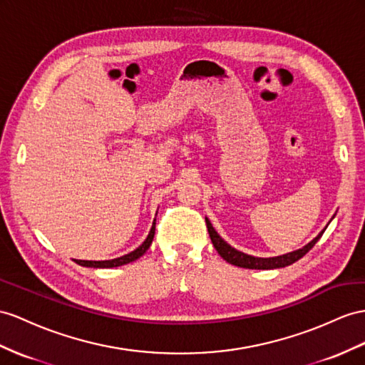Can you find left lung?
<instances>
[{"mask_svg": "<svg viewBox=\"0 0 365 365\" xmlns=\"http://www.w3.org/2000/svg\"><path fill=\"white\" fill-rule=\"evenodd\" d=\"M205 220H207V228H208V232H210V237H211L214 248L217 250V253L223 259H225L227 262H230L231 265H236V267H240V268H250V269H273V268H282V267L294 264L296 260L304 257L308 253V251H310L314 247L316 242L321 239V236L324 235V231H325V228H324L319 232V235H317L310 242V244H307L305 247L299 248L296 251H292V253L276 256V257H255V256L242 253V251L228 245L227 242L217 235V231L212 228L211 222L208 219H205Z\"/></svg>", "mask_w": 365, "mask_h": 365, "instance_id": "left-lung-1", "label": "left lung"}]
</instances>
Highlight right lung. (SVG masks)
Returning <instances> with one entry per match:
<instances>
[{
	"mask_svg": "<svg viewBox=\"0 0 365 365\" xmlns=\"http://www.w3.org/2000/svg\"><path fill=\"white\" fill-rule=\"evenodd\" d=\"M154 232H155V220L153 222L151 231H149V235L145 239L143 244L138 248H135L134 251H130V253L121 256V257H117V259H110V260H76V262L81 267H91V268H114V267L134 262V260H137L138 257H142L148 251V248L151 247L153 239H154Z\"/></svg>",
	"mask_w": 365,
	"mask_h": 365,
	"instance_id": "right-lung-1",
	"label": "right lung"
}]
</instances>
